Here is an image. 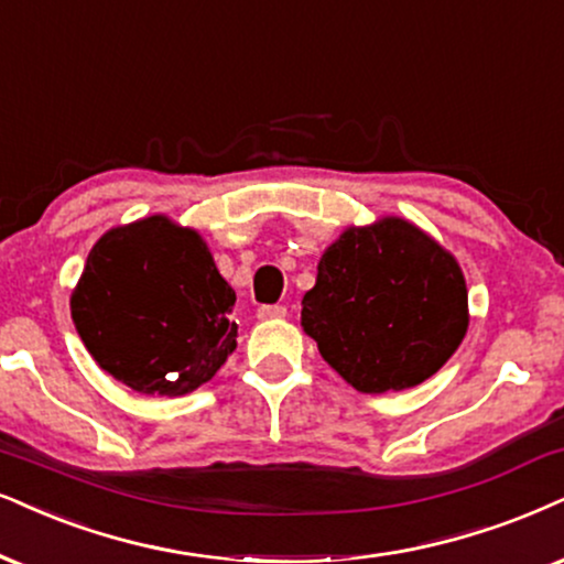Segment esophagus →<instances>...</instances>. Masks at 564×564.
I'll use <instances>...</instances> for the list:
<instances>
[{
	"mask_svg": "<svg viewBox=\"0 0 564 564\" xmlns=\"http://www.w3.org/2000/svg\"><path fill=\"white\" fill-rule=\"evenodd\" d=\"M260 319H283L286 317V306L283 304H265L258 310Z\"/></svg>",
	"mask_w": 564,
	"mask_h": 564,
	"instance_id": "obj_1",
	"label": "esophagus"
}]
</instances>
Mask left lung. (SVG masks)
Instances as JSON below:
<instances>
[{"label": "left lung", "mask_w": 564, "mask_h": 564, "mask_svg": "<svg viewBox=\"0 0 564 564\" xmlns=\"http://www.w3.org/2000/svg\"><path fill=\"white\" fill-rule=\"evenodd\" d=\"M302 327L359 393L416 388L466 338V278L453 252L411 220L348 226L317 262Z\"/></svg>", "instance_id": "1"}]
</instances>
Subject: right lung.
I'll list each match as a JSON object with an SVG mask.
<instances>
[{
    "mask_svg": "<svg viewBox=\"0 0 564 564\" xmlns=\"http://www.w3.org/2000/svg\"><path fill=\"white\" fill-rule=\"evenodd\" d=\"M237 294L195 229L169 216L113 226L69 296L96 365L134 393L187 395L237 348Z\"/></svg>",
    "mask_w": 564,
    "mask_h": 564,
    "instance_id": "right-lung-1",
    "label": "right lung"
}]
</instances>
